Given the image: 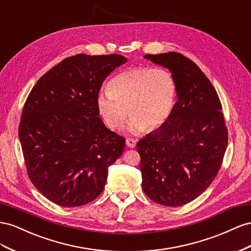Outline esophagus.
<instances>
[{"instance_id":"obj_1","label":"esophagus","mask_w":251,"mask_h":251,"mask_svg":"<svg viewBox=\"0 0 251 251\" xmlns=\"http://www.w3.org/2000/svg\"><path fill=\"white\" fill-rule=\"evenodd\" d=\"M135 145H137V141L133 139H127L126 140V146L129 148H134Z\"/></svg>"}]
</instances>
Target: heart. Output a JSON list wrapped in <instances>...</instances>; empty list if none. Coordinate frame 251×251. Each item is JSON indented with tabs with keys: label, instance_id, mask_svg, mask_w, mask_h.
<instances>
[{
	"label": "heart",
	"instance_id": "obj_1",
	"mask_svg": "<svg viewBox=\"0 0 251 251\" xmlns=\"http://www.w3.org/2000/svg\"><path fill=\"white\" fill-rule=\"evenodd\" d=\"M176 83L166 68L140 66L122 71L100 91L97 106L111 129L123 126L131 117L128 130L133 134L154 130L169 119L176 102Z\"/></svg>",
	"mask_w": 251,
	"mask_h": 251
}]
</instances>
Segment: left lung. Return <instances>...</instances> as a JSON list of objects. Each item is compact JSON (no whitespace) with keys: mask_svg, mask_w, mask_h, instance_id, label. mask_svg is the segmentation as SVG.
<instances>
[{"mask_svg":"<svg viewBox=\"0 0 251 251\" xmlns=\"http://www.w3.org/2000/svg\"><path fill=\"white\" fill-rule=\"evenodd\" d=\"M144 58L171 71L177 101L166 123L138 142L142 188L157 204L182 206L209 187L223 162L228 133L222 104L203 71L183 54Z\"/></svg>","mask_w":251,"mask_h":251,"instance_id":"left-lung-1","label":"left lung"}]
</instances>
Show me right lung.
Segmentation results:
<instances>
[{
    "mask_svg": "<svg viewBox=\"0 0 251 251\" xmlns=\"http://www.w3.org/2000/svg\"><path fill=\"white\" fill-rule=\"evenodd\" d=\"M120 54H76L33 86L19 126L28 176L43 196L63 207L88 204L101 195L108 167L125 139L106 128L97 97L102 83L126 63Z\"/></svg>",
    "mask_w": 251,
    "mask_h": 251,
    "instance_id": "add662e5",
    "label": "right lung"
}]
</instances>
